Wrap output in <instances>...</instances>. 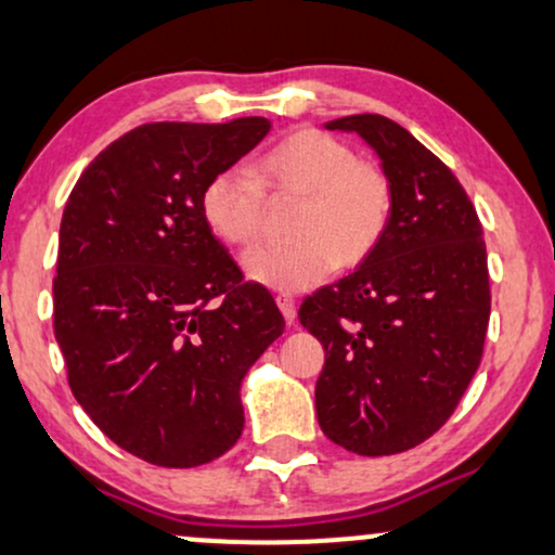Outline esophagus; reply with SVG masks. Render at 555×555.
Here are the masks:
<instances>
[{"mask_svg":"<svg viewBox=\"0 0 555 555\" xmlns=\"http://www.w3.org/2000/svg\"><path fill=\"white\" fill-rule=\"evenodd\" d=\"M276 305H279V310H282L284 320L292 325L294 318H297V307H294V297H292V294H279Z\"/></svg>","mask_w":555,"mask_h":555,"instance_id":"34e87169","label":"esophagus"}]
</instances>
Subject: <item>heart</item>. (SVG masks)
I'll return each instance as SVG.
<instances>
[{
  "label": "heart",
  "mask_w": 555,
  "mask_h": 555,
  "mask_svg": "<svg viewBox=\"0 0 555 555\" xmlns=\"http://www.w3.org/2000/svg\"><path fill=\"white\" fill-rule=\"evenodd\" d=\"M266 192L301 196L289 245H263L243 258L248 279L276 292H301L330 276L335 263H361L387 233L395 189L382 166L356 158L330 132L301 128L256 160L254 173L225 168L202 189L207 228L230 245H250L263 228Z\"/></svg>",
  "instance_id": "b5f03b06"
}]
</instances>
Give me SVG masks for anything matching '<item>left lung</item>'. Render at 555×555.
Returning <instances> with one entry per match:
<instances>
[{"label": "left lung", "mask_w": 555, "mask_h": 555, "mask_svg": "<svg viewBox=\"0 0 555 555\" xmlns=\"http://www.w3.org/2000/svg\"><path fill=\"white\" fill-rule=\"evenodd\" d=\"M374 149L395 189L382 243L299 307L325 348L314 387L322 433L359 455L410 451L453 415L487 338V245L476 209L438 156L382 115L330 120Z\"/></svg>", "instance_id": "left-lung-1"}]
</instances>
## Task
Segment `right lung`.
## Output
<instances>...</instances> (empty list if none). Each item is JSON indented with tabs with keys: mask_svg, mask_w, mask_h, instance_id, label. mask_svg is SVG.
Instances as JSON below:
<instances>
[{
	"mask_svg": "<svg viewBox=\"0 0 555 555\" xmlns=\"http://www.w3.org/2000/svg\"><path fill=\"white\" fill-rule=\"evenodd\" d=\"M269 130L266 117L140 125L83 168L63 209L53 330L68 387L153 466H202L235 446L243 376L284 333L199 205L209 177Z\"/></svg>",
	"mask_w": 555,
	"mask_h": 555,
	"instance_id": "1",
	"label": "right lung"
}]
</instances>
